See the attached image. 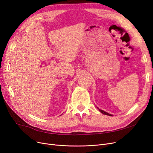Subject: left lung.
Instances as JSON below:
<instances>
[{
    "label": "left lung",
    "mask_w": 153,
    "mask_h": 153,
    "mask_svg": "<svg viewBox=\"0 0 153 153\" xmlns=\"http://www.w3.org/2000/svg\"><path fill=\"white\" fill-rule=\"evenodd\" d=\"M97 108H98V109L100 110V112L101 113H102L103 114H105V115H109V116H113V115H112V114H108V112H105V111H104V110H101V109H100L98 107H97Z\"/></svg>",
    "instance_id": "1"
}]
</instances>
